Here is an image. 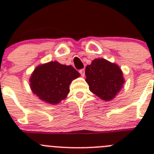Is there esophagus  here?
Listing matches in <instances>:
<instances>
[{"label": "esophagus", "instance_id": "esophagus-1", "mask_svg": "<svg viewBox=\"0 0 154 154\" xmlns=\"http://www.w3.org/2000/svg\"><path fill=\"white\" fill-rule=\"evenodd\" d=\"M79 73L81 74V75L83 77L84 75H85V69H80L79 70Z\"/></svg>", "mask_w": 154, "mask_h": 154}]
</instances>
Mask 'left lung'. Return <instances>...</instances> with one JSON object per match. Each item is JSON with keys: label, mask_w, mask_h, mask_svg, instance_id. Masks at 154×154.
<instances>
[{"label": "left lung", "mask_w": 154, "mask_h": 154, "mask_svg": "<svg viewBox=\"0 0 154 154\" xmlns=\"http://www.w3.org/2000/svg\"><path fill=\"white\" fill-rule=\"evenodd\" d=\"M85 75L89 90L106 101L113 99L124 83L119 66L104 58L95 59L87 65Z\"/></svg>", "instance_id": "obj_1"}]
</instances>
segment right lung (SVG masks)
<instances>
[{
	"label": "right lung",
	"mask_w": 154,
	"mask_h": 154,
	"mask_svg": "<svg viewBox=\"0 0 154 154\" xmlns=\"http://www.w3.org/2000/svg\"><path fill=\"white\" fill-rule=\"evenodd\" d=\"M79 75L72 65L50 62L35 69L30 79V86L39 99L50 104H57L67 96L69 85Z\"/></svg>",
	"instance_id": "right-lung-1"
}]
</instances>
